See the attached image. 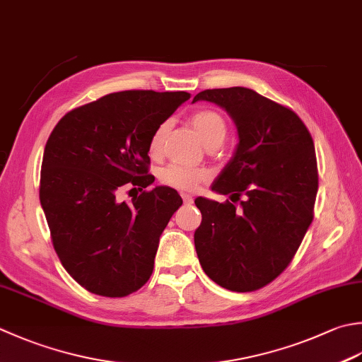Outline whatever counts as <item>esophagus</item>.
Wrapping results in <instances>:
<instances>
[{
    "label": "esophagus",
    "mask_w": 362,
    "mask_h": 362,
    "mask_svg": "<svg viewBox=\"0 0 362 362\" xmlns=\"http://www.w3.org/2000/svg\"><path fill=\"white\" fill-rule=\"evenodd\" d=\"M182 199H183V202H185V204H191V202H193V196L187 194V193H182Z\"/></svg>",
    "instance_id": "34e87169"
}]
</instances>
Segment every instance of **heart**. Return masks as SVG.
Returning a JSON list of instances; mask_svg holds the SVG:
<instances>
[{
	"label": "heart",
	"mask_w": 362,
	"mask_h": 362,
	"mask_svg": "<svg viewBox=\"0 0 362 362\" xmlns=\"http://www.w3.org/2000/svg\"><path fill=\"white\" fill-rule=\"evenodd\" d=\"M189 124L205 146L223 143L226 133H228V125H226L224 117L216 110L211 108H202L194 111L189 117ZM166 132L168 124H161L152 133L151 143H148V151H151L153 157H160L161 155ZM205 180H207V173L202 171V169H194L182 165H169L160 173V182L163 185L180 191H194Z\"/></svg>",
	"instance_id": "b5f03b06"
}]
</instances>
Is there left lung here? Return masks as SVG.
I'll use <instances>...</instances> for the list:
<instances>
[{
    "instance_id": "left-lung-1",
    "label": "left lung",
    "mask_w": 362,
    "mask_h": 362,
    "mask_svg": "<svg viewBox=\"0 0 362 362\" xmlns=\"http://www.w3.org/2000/svg\"><path fill=\"white\" fill-rule=\"evenodd\" d=\"M197 100L223 106L240 139L211 185L232 194V202L194 201L202 214L194 232L197 257L218 286L254 292L286 270L313 223L318 189L314 141L293 110L252 89H205Z\"/></svg>"
}]
</instances>
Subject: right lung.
I'll return each mask as SVG.
<instances>
[{"label": "right lung", "instance_id": "obj_1", "mask_svg": "<svg viewBox=\"0 0 362 362\" xmlns=\"http://www.w3.org/2000/svg\"><path fill=\"white\" fill-rule=\"evenodd\" d=\"M188 92L122 90L69 111L47 141L39 197L62 267L90 293L120 298L153 272L161 232L182 205L175 189H146L148 143ZM144 193L120 203V189Z\"/></svg>", "mask_w": 362, "mask_h": 362}]
</instances>
